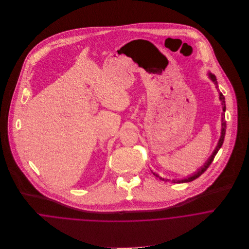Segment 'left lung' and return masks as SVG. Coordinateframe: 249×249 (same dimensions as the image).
Segmentation results:
<instances>
[{"mask_svg":"<svg viewBox=\"0 0 249 249\" xmlns=\"http://www.w3.org/2000/svg\"><path fill=\"white\" fill-rule=\"evenodd\" d=\"M208 76H209V78L212 80V82H213V84H214V86H215V88L217 89V80H216V77H215V75L212 73L211 71H208ZM218 99H219V101L221 102V106H222V113H221V132H220V137H219V139H218V142H217V144H216V146H215V148L213 149V153L211 154V156L207 159V161L203 164V166H201L196 173H194L192 176H189V177H187V178H181V179H168V178H161V177H159L157 174H155V173H153L152 171H151V173L156 177V178H159L161 180H163V181H172L173 183H185V182H191V181H193V180H195V179H196L197 178H199L208 168H209V166L211 165V163L213 162V158H214V156H215V154L217 153V151H218V149L221 147V145H222V143H223V140H224V136H225V132H226V122L224 121V112H225V109H226V107H225V101H224V96L219 92V94H218Z\"/></svg>","mask_w":249,"mask_h":249,"instance_id":"8db88e82","label":"left lung"}]
</instances>
